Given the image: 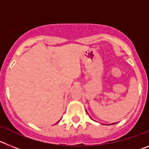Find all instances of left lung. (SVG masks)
I'll return each instance as SVG.
<instances>
[{
	"label": "left lung",
	"mask_w": 149,
	"mask_h": 149,
	"mask_svg": "<svg viewBox=\"0 0 149 149\" xmlns=\"http://www.w3.org/2000/svg\"><path fill=\"white\" fill-rule=\"evenodd\" d=\"M86 113H87V112H86ZM114 124H115V123H114Z\"/></svg>",
	"instance_id": "obj_1"
}]
</instances>
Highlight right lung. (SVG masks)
I'll return each mask as SVG.
<instances>
[{"instance_id": "1", "label": "right lung", "mask_w": 149, "mask_h": 149, "mask_svg": "<svg viewBox=\"0 0 149 149\" xmlns=\"http://www.w3.org/2000/svg\"><path fill=\"white\" fill-rule=\"evenodd\" d=\"M59 122H60V121H59ZM56 122V123H58V122Z\"/></svg>"}]
</instances>
